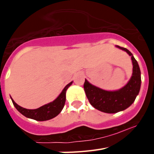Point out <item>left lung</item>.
Listing matches in <instances>:
<instances>
[{"label": "left lung", "instance_id": "8db88e82", "mask_svg": "<svg viewBox=\"0 0 154 154\" xmlns=\"http://www.w3.org/2000/svg\"><path fill=\"white\" fill-rule=\"evenodd\" d=\"M120 49L126 51L131 56L133 62V75L127 84L118 91H106L94 86L86 79L84 89L89 103L96 109L106 113H116L126 109L135 101L141 85L140 69L134 57L126 48L117 45Z\"/></svg>", "mask_w": 154, "mask_h": 154}]
</instances>
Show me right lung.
Masks as SVG:
<instances>
[{"label": "right lung", "instance_id": "obj_1", "mask_svg": "<svg viewBox=\"0 0 154 154\" xmlns=\"http://www.w3.org/2000/svg\"><path fill=\"white\" fill-rule=\"evenodd\" d=\"M72 82H71L70 83L68 84L64 88V89L61 92L60 95L58 96V98L55 100H54L52 103L45 105L43 106H41L40 108L36 109H27L23 108V107L18 106L13 99H11L12 103L19 112L26 117L31 118V119L38 121L48 120V119L55 117L56 116L60 113V112L62 110L65 103L66 90L72 85Z\"/></svg>", "mask_w": 154, "mask_h": 154}]
</instances>
